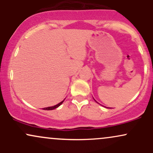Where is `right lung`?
<instances>
[{
  "mask_svg": "<svg viewBox=\"0 0 153 153\" xmlns=\"http://www.w3.org/2000/svg\"><path fill=\"white\" fill-rule=\"evenodd\" d=\"M65 101V100H63L62 101H61L60 103H59L58 104L55 105V106H50V107H47V108H44V110H53V109H54V108H57V107L60 106V105L62 104V103H63V101Z\"/></svg>",
  "mask_w": 153,
  "mask_h": 153,
  "instance_id": "right-lung-1",
  "label": "right lung"
}]
</instances>
